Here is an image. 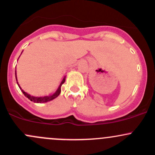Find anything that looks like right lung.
<instances>
[{"label": "right lung", "mask_w": 155, "mask_h": 155, "mask_svg": "<svg viewBox=\"0 0 155 155\" xmlns=\"http://www.w3.org/2000/svg\"><path fill=\"white\" fill-rule=\"evenodd\" d=\"M15 79H16L17 84H18V87H19V88L21 89V91H22V93L24 94L25 96L26 97L28 98L30 101H32V102L37 103V104H43V103L48 102V101H52V100H54V98L57 97L58 96L59 94H60L61 91V85H63L64 83L65 78H66V76H64V79H63V80H62L61 82L60 85H59L58 87L57 91H56L54 92V93L53 94L48 95V96H43V97H34V96H31V95H30L29 94L26 93L25 91H23L22 89L21 88L20 85H18V82H17V81H18V80H17V76H16V70H15Z\"/></svg>", "instance_id": "obj_1"}]
</instances>
